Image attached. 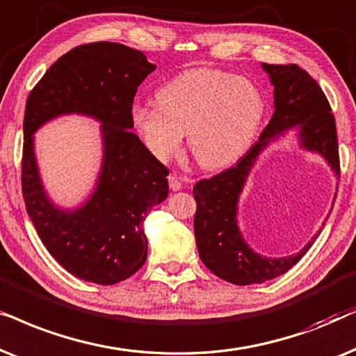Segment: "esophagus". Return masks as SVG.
Wrapping results in <instances>:
<instances>
[{
	"label": "esophagus",
	"mask_w": 356,
	"mask_h": 356,
	"mask_svg": "<svg viewBox=\"0 0 356 356\" xmlns=\"http://www.w3.org/2000/svg\"><path fill=\"white\" fill-rule=\"evenodd\" d=\"M168 182H169V187H170V191H181L182 188V182H181V179L177 177V175L175 174H170L169 177H168Z\"/></svg>",
	"instance_id": "1"
}]
</instances>
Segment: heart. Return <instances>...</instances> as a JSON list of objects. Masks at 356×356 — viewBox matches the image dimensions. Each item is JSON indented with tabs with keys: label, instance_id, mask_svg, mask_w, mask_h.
Returning a JSON list of instances; mask_svg holds the SVG:
<instances>
[{
	"label": "heart",
	"instance_id": "b5f03b06",
	"mask_svg": "<svg viewBox=\"0 0 356 356\" xmlns=\"http://www.w3.org/2000/svg\"><path fill=\"white\" fill-rule=\"evenodd\" d=\"M158 104L135 102L130 115L151 154L169 161L187 134L188 149L202 168L238 161L259 134L265 99L249 79L221 70L197 68L159 88Z\"/></svg>",
	"mask_w": 356,
	"mask_h": 356
}]
</instances>
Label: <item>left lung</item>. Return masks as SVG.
Returning a JSON list of instances; mask_svg holds the SVG:
<instances>
[{
  "label": "left lung",
  "mask_w": 356,
  "mask_h": 356,
  "mask_svg": "<svg viewBox=\"0 0 356 356\" xmlns=\"http://www.w3.org/2000/svg\"><path fill=\"white\" fill-rule=\"evenodd\" d=\"M262 66L275 86L272 120L238 164L193 186V198L197 202L193 227L198 254L207 268L234 285H252L280 277L300 262L314 243L312 239L296 255L282 259L255 254L244 243L238 229L236 205L260 151L285 130L298 127L301 145L324 156L335 174H340L335 118L316 79L295 63H262Z\"/></svg>",
  "instance_id": "8db88e82"
}]
</instances>
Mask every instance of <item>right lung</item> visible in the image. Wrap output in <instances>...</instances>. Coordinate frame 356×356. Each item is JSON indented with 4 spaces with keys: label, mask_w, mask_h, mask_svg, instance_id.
<instances>
[{
    "label": "right lung",
    "mask_w": 356,
    "mask_h": 356,
    "mask_svg": "<svg viewBox=\"0 0 356 356\" xmlns=\"http://www.w3.org/2000/svg\"><path fill=\"white\" fill-rule=\"evenodd\" d=\"M154 68L140 50L92 42L60 56L27 97L21 170L26 210L51 257L84 282L113 285L138 272L148 254L143 221L169 193L168 168L130 131L134 97ZM71 111L103 122L104 164L87 205L63 212L41 188L31 134Z\"/></svg>",
    "instance_id": "1"
}]
</instances>
